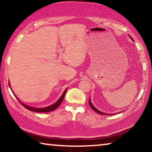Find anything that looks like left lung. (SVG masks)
<instances>
[{"mask_svg": "<svg viewBox=\"0 0 152 152\" xmlns=\"http://www.w3.org/2000/svg\"><path fill=\"white\" fill-rule=\"evenodd\" d=\"M132 38V37H131ZM88 103H89V104H90V106H91V107L92 108V109H93L95 112H96L97 113H99V114H101V115H106L105 114V113H103L102 112H101V111H99V110H97L96 108H95L94 106H93V104H92V103H91V99H89V101H88Z\"/></svg>", "mask_w": 152, "mask_h": 152, "instance_id": "1", "label": "left lung"}]
</instances>
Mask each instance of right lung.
Returning a JSON list of instances; mask_svg holds the SVG:
<instances>
[{"instance_id": "right-lung-1", "label": "right lung", "mask_w": 152, "mask_h": 152, "mask_svg": "<svg viewBox=\"0 0 152 152\" xmlns=\"http://www.w3.org/2000/svg\"><path fill=\"white\" fill-rule=\"evenodd\" d=\"M67 89H68V88H66L65 90V91L64 92L63 94L61 95V96L60 98V99H59L58 101L56 102V103L51 104V105H50V106L47 107H44V108L31 107L27 106V105H25V104L23 103V102H21L20 101H19V99H18V101H19L20 103L25 108H26L27 109L31 110V111H34V112H37V113H47V112H50V111H52V110H53L56 109L59 106H60V104L61 103V102H62V101H63L64 96H65V94L66 93Z\"/></svg>"}]
</instances>
